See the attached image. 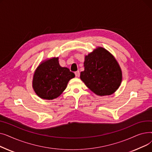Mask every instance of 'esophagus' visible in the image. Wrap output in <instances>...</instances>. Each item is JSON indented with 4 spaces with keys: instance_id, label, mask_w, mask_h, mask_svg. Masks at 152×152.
Segmentation results:
<instances>
[{
    "instance_id": "obj_1",
    "label": "esophagus",
    "mask_w": 152,
    "mask_h": 152,
    "mask_svg": "<svg viewBox=\"0 0 152 152\" xmlns=\"http://www.w3.org/2000/svg\"><path fill=\"white\" fill-rule=\"evenodd\" d=\"M79 75H80V72H79V71H77L75 72V76L76 77H79Z\"/></svg>"
}]
</instances>
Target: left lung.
I'll list each match as a JSON object with an SVG mask.
<instances>
[{
    "label": "left lung",
    "mask_w": 152,
    "mask_h": 152,
    "mask_svg": "<svg viewBox=\"0 0 152 152\" xmlns=\"http://www.w3.org/2000/svg\"><path fill=\"white\" fill-rule=\"evenodd\" d=\"M84 66L80 78L96 95H111L120 86L123 78L121 67L114 56L103 47H98L86 55Z\"/></svg>",
    "instance_id": "8db88e82"
}]
</instances>
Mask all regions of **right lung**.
<instances>
[{
  "label": "right lung",
  "mask_w": 152,
  "mask_h": 152,
  "mask_svg": "<svg viewBox=\"0 0 152 152\" xmlns=\"http://www.w3.org/2000/svg\"><path fill=\"white\" fill-rule=\"evenodd\" d=\"M75 75L68 68L61 67L58 57L46 59L34 71L32 86L38 97L44 100L58 97Z\"/></svg>",
  "instance_id": "obj_1"
}]
</instances>
